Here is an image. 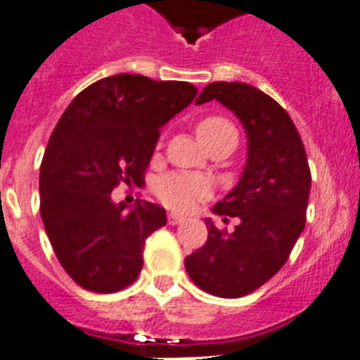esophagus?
Returning <instances> with one entry per match:
<instances>
[{
	"mask_svg": "<svg viewBox=\"0 0 360 360\" xmlns=\"http://www.w3.org/2000/svg\"><path fill=\"white\" fill-rule=\"evenodd\" d=\"M183 220H185V219H183L181 214H175V213H169V214H168V224H172V226L181 224Z\"/></svg>",
	"mask_w": 360,
	"mask_h": 360,
	"instance_id": "34e87169",
	"label": "esophagus"
}]
</instances>
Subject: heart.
Here are the masks:
<instances>
[{
    "instance_id": "obj_1",
    "label": "heart",
    "mask_w": 360,
    "mask_h": 360,
    "mask_svg": "<svg viewBox=\"0 0 360 360\" xmlns=\"http://www.w3.org/2000/svg\"><path fill=\"white\" fill-rule=\"evenodd\" d=\"M198 136L205 147H213L217 143H230L231 147L237 146L239 132L237 127L224 115H207L203 117L196 127ZM157 198L174 211H188L211 196L213 185L205 175L188 174V172H172L162 175L155 185Z\"/></svg>"
}]
</instances>
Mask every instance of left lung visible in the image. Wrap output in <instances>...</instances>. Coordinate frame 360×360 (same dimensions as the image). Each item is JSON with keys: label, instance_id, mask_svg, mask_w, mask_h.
Wrapping results in <instances>:
<instances>
[{"label": "left lung", "instance_id": "8db88e82", "mask_svg": "<svg viewBox=\"0 0 360 360\" xmlns=\"http://www.w3.org/2000/svg\"><path fill=\"white\" fill-rule=\"evenodd\" d=\"M219 101L239 117L248 138V157L239 183L213 207L237 217L228 233L211 222L207 240L186 256L192 282L211 295H248L278 273L304 230L310 168L295 124L274 98L248 84L213 82L196 104ZM228 220V219H224Z\"/></svg>", "mask_w": 360, "mask_h": 360}]
</instances>
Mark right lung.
Instances as JSON below:
<instances>
[{
    "mask_svg": "<svg viewBox=\"0 0 360 360\" xmlns=\"http://www.w3.org/2000/svg\"><path fill=\"white\" fill-rule=\"evenodd\" d=\"M188 82L115 75L65 110L41 164V219L61 267L84 290L114 293L138 278L143 245L166 224L151 202H112L120 183L143 185L160 127L196 97Z\"/></svg>",
    "mask_w": 360,
    "mask_h": 360,
    "instance_id": "obj_1",
    "label": "right lung"
}]
</instances>
